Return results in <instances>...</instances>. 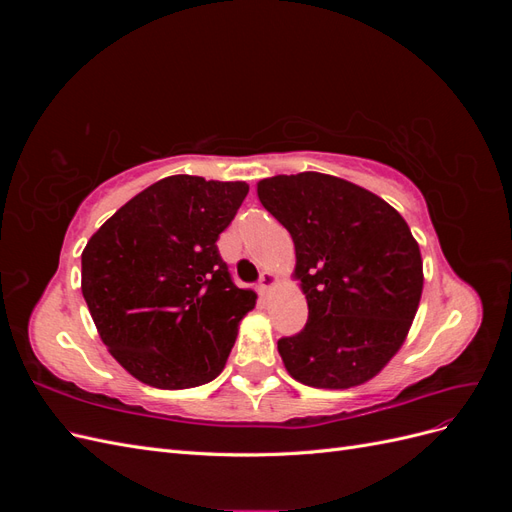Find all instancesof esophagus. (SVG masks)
Here are the masks:
<instances>
[{"mask_svg": "<svg viewBox=\"0 0 512 512\" xmlns=\"http://www.w3.org/2000/svg\"><path fill=\"white\" fill-rule=\"evenodd\" d=\"M273 284H275V275L271 271H262L260 273V280H258V290L265 294Z\"/></svg>", "mask_w": 512, "mask_h": 512, "instance_id": "1", "label": "esophagus"}]
</instances>
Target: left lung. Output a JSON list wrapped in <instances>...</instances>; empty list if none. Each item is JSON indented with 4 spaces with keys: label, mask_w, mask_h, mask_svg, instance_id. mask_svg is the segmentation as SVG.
<instances>
[{
    "label": "left lung",
    "mask_w": 512,
    "mask_h": 512,
    "mask_svg": "<svg viewBox=\"0 0 512 512\" xmlns=\"http://www.w3.org/2000/svg\"><path fill=\"white\" fill-rule=\"evenodd\" d=\"M258 198L294 241L303 331L277 342L290 376L316 389L374 378L401 348L423 292L406 220L382 198L322 173L277 175Z\"/></svg>",
    "instance_id": "obj_1"
}]
</instances>
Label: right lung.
<instances>
[{
	"label": "right lung",
	"instance_id": "obj_1",
	"mask_svg": "<svg viewBox=\"0 0 512 512\" xmlns=\"http://www.w3.org/2000/svg\"><path fill=\"white\" fill-rule=\"evenodd\" d=\"M247 192L245 181L166 177L89 239L83 297L102 342L136 380L192 389L224 369L256 294L232 282L215 241Z\"/></svg>",
	"mask_w": 512,
	"mask_h": 512
}]
</instances>
